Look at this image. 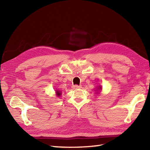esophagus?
<instances>
[{"label": "esophagus", "instance_id": "1", "mask_svg": "<svg viewBox=\"0 0 150 150\" xmlns=\"http://www.w3.org/2000/svg\"><path fill=\"white\" fill-rule=\"evenodd\" d=\"M73 89H74V90H77L78 88H81V86H79V85H74L72 86Z\"/></svg>", "mask_w": 150, "mask_h": 150}]
</instances>
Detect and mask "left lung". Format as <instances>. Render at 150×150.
Returning a JSON list of instances; mask_svg holds the SVG:
<instances>
[{"label":"left lung","mask_w":150,"mask_h":150,"mask_svg":"<svg viewBox=\"0 0 150 150\" xmlns=\"http://www.w3.org/2000/svg\"><path fill=\"white\" fill-rule=\"evenodd\" d=\"M97 89H98V90H102V88H101V86H99V88H97Z\"/></svg>","instance_id":"1"}]
</instances>
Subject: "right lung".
I'll return each mask as SVG.
<instances>
[{
  "mask_svg": "<svg viewBox=\"0 0 150 150\" xmlns=\"http://www.w3.org/2000/svg\"><path fill=\"white\" fill-rule=\"evenodd\" d=\"M56 94H57V96H58V97H60V95H61V92L59 91H58V90H57V91H56Z\"/></svg>",
  "mask_w": 150,
  "mask_h": 150,
  "instance_id": "obj_1",
  "label": "right lung"
}]
</instances>
